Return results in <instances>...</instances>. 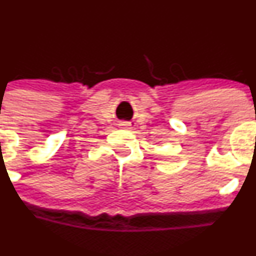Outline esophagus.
I'll return each instance as SVG.
<instances>
[{
  "mask_svg": "<svg viewBox=\"0 0 256 256\" xmlns=\"http://www.w3.org/2000/svg\"><path fill=\"white\" fill-rule=\"evenodd\" d=\"M126 126H128V127H129V126H132V124H130V123H126Z\"/></svg>",
  "mask_w": 256,
  "mask_h": 256,
  "instance_id": "esophagus-1",
  "label": "esophagus"
}]
</instances>
